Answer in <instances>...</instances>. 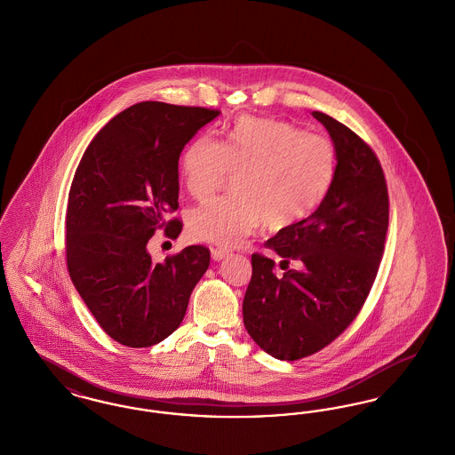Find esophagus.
<instances>
[{
  "instance_id": "34e87169",
  "label": "esophagus",
  "mask_w": 455,
  "mask_h": 455,
  "mask_svg": "<svg viewBox=\"0 0 455 455\" xmlns=\"http://www.w3.org/2000/svg\"><path fill=\"white\" fill-rule=\"evenodd\" d=\"M228 256V249H221V247H215L212 249V258L215 260H221L223 258Z\"/></svg>"
}]
</instances>
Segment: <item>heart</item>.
<instances>
[{
	"instance_id": "1",
	"label": "heart",
	"mask_w": 455,
	"mask_h": 455,
	"mask_svg": "<svg viewBox=\"0 0 455 455\" xmlns=\"http://www.w3.org/2000/svg\"><path fill=\"white\" fill-rule=\"evenodd\" d=\"M182 180L195 199H208L228 172L237 173V195L212 199L189 217L196 237L235 245L264 223L280 230L310 217L329 195L338 152L323 134L283 121L240 117L220 143L201 134L180 164Z\"/></svg>"
}]
</instances>
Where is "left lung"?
<instances>
[{
  "label": "left lung",
  "mask_w": 455,
  "mask_h": 455,
  "mask_svg": "<svg viewBox=\"0 0 455 455\" xmlns=\"http://www.w3.org/2000/svg\"><path fill=\"white\" fill-rule=\"evenodd\" d=\"M338 172L323 204L264 245L282 258L252 254L243 297V324L260 349L278 360H300L332 343L367 300L384 254L389 195L377 155L353 131L324 112ZM296 267L290 268L289 262Z\"/></svg>",
  "instance_id": "1"
}]
</instances>
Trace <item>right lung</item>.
Masks as SVG:
<instances>
[{
    "instance_id": "right-lung-1",
    "label": "right lung",
    "mask_w": 455,
    "mask_h": 455,
    "mask_svg": "<svg viewBox=\"0 0 455 455\" xmlns=\"http://www.w3.org/2000/svg\"><path fill=\"white\" fill-rule=\"evenodd\" d=\"M220 110L140 102L112 117L75 172L66 212L69 278L108 336L130 347L164 341L180 325L210 266L204 245L153 262L147 243L175 238L179 156Z\"/></svg>"
}]
</instances>
